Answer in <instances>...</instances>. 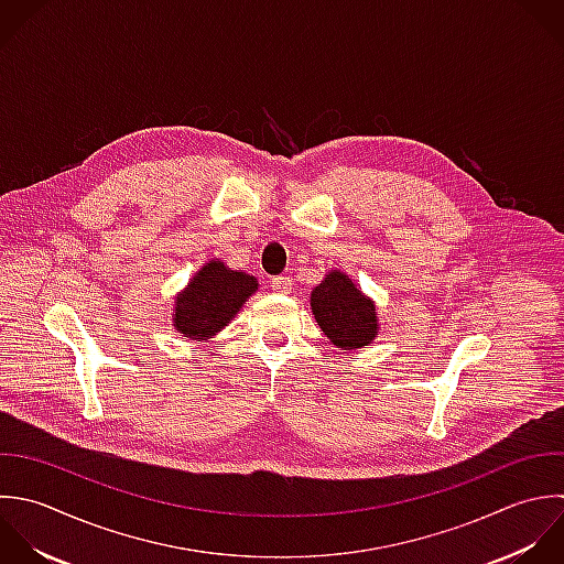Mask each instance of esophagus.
<instances>
[{
    "instance_id": "obj_1",
    "label": "esophagus",
    "mask_w": 564,
    "mask_h": 564,
    "mask_svg": "<svg viewBox=\"0 0 564 564\" xmlns=\"http://www.w3.org/2000/svg\"><path fill=\"white\" fill-rule=\"evenodd\" d=\"M270 288H272L274 292H279V294H288V292L292 290V279H290V276H274V279L270 281Z\"/></svg>"
}]
</instances>
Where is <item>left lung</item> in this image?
Here are the masks:
<instances>
[{"label": "left lung", "mask_w": 564, "mask_h": 564, "mask_svg": "<svg viewBox=\"0 0 564 564\" xmlns=\"http://www.w3.org/2000/svg\"><path fill=\"white\" fill-rule=\"evenodd\" d=\"M312 314L321 332L343 351L371 345L380 332L376 301L367 296L343 270H329L312 290Z\"/></svg>", "instance_id": "8db88e82"}]
</instances>
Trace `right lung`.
<instances>
[{"label":"right lung","mask_w":564,"mask_h":564,"mask_svg":"<svg viewBox=\"0 0 564 564\" xmlns=\"http://www.w3.org/2000/svg\"><path fill=\"white\" fill-rule=\"evenodd\" d=\"M259 290V281L241 270L228 268L221 259L204 263L177 292L173 327L184 338L206 343L217 336Z\"/></svg>","instance_id":"add662e5"}]
</instances>
